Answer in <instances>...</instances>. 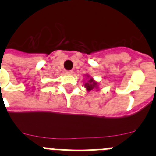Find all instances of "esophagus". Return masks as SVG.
Returning a JSON list of instances; mask_svg holds the SVG:
<instances>
[{"mask_svg":"<svg viewBox=\"0 0 156 156\" xmlns=\"http://www.w3.org/2000/svg\"><path fill=\"white\" fill-rule=\"evenodd\" d=\"M66 74H67V75H73V70L66 71Z\"/></svg>","mask_w":156,"mask_h":156,"instance_id":"1","label":"esophagus"}]
</instances>
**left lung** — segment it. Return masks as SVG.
<instances>
[{"label":"left lung","instance_id":"left-lung-1","mask_svg":"<svg viewBox=\"0 0 156 156\" xmlns=\"http://www.w3.org/2000/svg\"><path fill=\"white\" fill-rule=\"evenodd\" d=\"M86 76V79H87V81L85 83L83 86L84 87L86 88V90L87 91H91V90H94V89H97V90H99V83L97 81H95L94 80V78L90 76V75H88V74H86L85 75Z\"/></svg>","mask_w":156,"mask_h":156}]
</instances>
